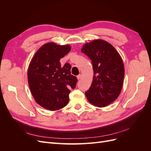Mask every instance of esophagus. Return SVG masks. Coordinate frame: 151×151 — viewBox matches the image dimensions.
<instances>
[{"mask_svg":"<svg viewBox=\"0 0 151 151\" xmlns=\"http://www.w3.org/2000/svg\"><path fill=\"white\" fill-rule=\"evenodd\" d=\"M77 79L79 80V79L81 78V77H82V76H81V74H79V75H78V76H77Z\"/></svg>","mask_w":151,"mask_h":151,"instance_id":"esophagus-1","label":"esophagus"}]
</instances>
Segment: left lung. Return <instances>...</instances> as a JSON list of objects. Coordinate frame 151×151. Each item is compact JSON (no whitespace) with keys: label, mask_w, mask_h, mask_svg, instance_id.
Wrapping results in <instances>:
<instances>
[{"label":"left lung","mask_w":151,"mask_h":151,"mask_svg":"<svg viewBox=\"0 0 151 151\" xmlns=\"http://www.w3.org/2000/svg\"><path fill=\"white\" fill-rule=\"evenodd\" d=\"M81 52L90 58L94 71L86 96L95 106H106L121 93L125 75L122 58L111 44L99 39L84 44Z\"/></svg>","instance_id":"obj_1"}]
</instances>
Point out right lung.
<instances>
[{
	"label": "right lung",
	"mask_w": 151,
	"mask_h": 151,
	"mask_svg": "<svg viewBox=\"0 0 151 151\" xmlns=\"http://www.w3.org/2000/svg\"><path fill=\"white\" fill-rule=\"evenodd\" d=\"M69 45L55 43L43 45L36 52L28 70V84L32 95L39 105L51 111L65 107L69 101V89L77 82L70 74L71 66H61L60 60L70 51Z\"/></svg>",
	"instance_id": "add662e5"
}]
</instances>
